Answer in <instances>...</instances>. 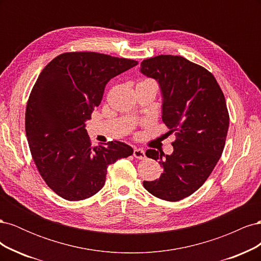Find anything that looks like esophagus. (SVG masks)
I'll list each match as a JSON object with an SVG mask.
<instances>
[{"label": "esophagus", "mask_w": 261, "mask_h": 261, "mask_svg": "<svg viewBox=\"0 0 261 261\" xmlns=\"http://www.w3.org/2000/svg\"><path fill=\"white\" fill-rule=\"evenodd\" d=\"M134 156H135L136 159H139V160L145 159V158H146L145 150L141 149V148H135V150H134Z\"/></svg>", "instance_id": "obj_1"}]
</instances>
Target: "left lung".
Segmentation results:
<instances>
[{
    "mask_svg": "<svg viewBox=\"0 0 261 261\" xmlns=\"http://www.w3.org/2000/svg\"><path fill=\"white\" fill-rule=\"evenodd\" d=\"M140 73L159 84L162 121L176 135L172 154L146 151L163 173L144 187L158 198L177 201L206 181L223 152L230 123L224 94L206 68L177 55L144 60Z\"/></svg>",
    "mask_w": 261,
    "mask_h": 261,
    "instance_id": "obj_1",
    "label": "left lung"
}]
</instances>
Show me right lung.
<instances>
[{
    "mask_svg": "<svg viewBox=\"0 0 261 261\" xmlns=\"http://www.w3.org/2000/svg\"><path fill=\"white\" fill-rule=\"evenodd\" d=\"M137 64L102 53L69 52L39 75L26 108V136L39 173L62 198L78 201L97 194L109 165L133 154L121 141L91 147L86 122L110 80Z\"/></svg>",
    "mask_w": 261,
    "mask_h": 261,
    "instance_id": "add662e5",
    "label": "right lung"
}]
</instances>
